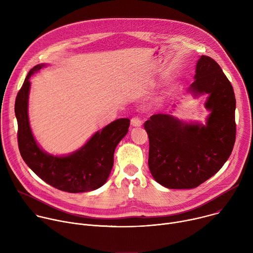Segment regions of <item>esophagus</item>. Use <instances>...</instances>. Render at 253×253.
Here are the masks:
<instances>
[{"mask_svg": "<svg viewBox=\"0 0 253 253\" xmlns=\"http://www.w3.org/2000/svg\"><path fill=\"white\" fill-rule=\"evenodd\" d=\"M131 125L134 127H140L142 126V121L138 117H133L131 119Z\"/></svg>", "mask_w": 253, "mask_h": 253, "instance_id": "34e87169", "label": "esophagus"}]
</instances>
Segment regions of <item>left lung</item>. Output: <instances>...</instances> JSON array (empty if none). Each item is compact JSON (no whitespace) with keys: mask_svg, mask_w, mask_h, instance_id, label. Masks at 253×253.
<instances>
[{"mask_svg":"<svg viewBox=\"0 0 253 253\" xmlns=\"http://www.w3.org/2000/svg\"><path fill=\"white\" fill-rule=\"evenodd\" d=\"M194 96L208 94L206 125L184 123L169 114H155L144 123L149 137L150 172L169 189H190L217 173L230 156L236 135L235 95L231 83L212 58L201 56Z\"/></svg>","mask_w":253,"mask_h":253,"instance_id":"1","label":"left lung"}]
</instances>
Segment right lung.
<instances>
[{"mask_svg":"<svg viewBox=\"0 0 253 253\" xmlns=\"http://www.w3.org/2000/svg\"><path fill=\"white\" fill-rule=\"evenodd\" d=\"M45 67L44 64L30 70L15 102L18 121V144L26 164L51 186L70 193L88 192L101 187L110 175L114 151L127 134L128 118L117 119L97 131L79 150L68 156H54L44 152L36 142L29 123L28 99L31 76Z\"/></svg>","mask_w":253,"mask_h":253,"instance_id":"obj_1","label":"right lung"}]
</instances>
